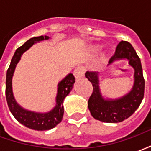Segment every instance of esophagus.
Instances as JSON below:
<instances>
[{
    "instance_id": "esophagus-1",
    "label": "esophagus",
    "mask_w": 151,
    "mask_h": 151,
    "mask_svg": "<svg viewBox=\"0 0 151 151\" xmlns=\"http://www.w3.org/2000/svg\"><path fill=\"white\" fill-rule=\"evenodd\" d=\"M73 74H74V77L76 78H82L84 76V69H82V67H77L73 72Z\"/></svg>"
}]
</instances>
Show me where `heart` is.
Returning <instances> with one entry per match:
<instances>
[{
  "mask_svg": "<svg viewBox=\"0 0 151 151\" xmlns=\"http://www.w3.org/2000/svg\"><path fill=\"white\" fill-rule=\"evenodd\" d=\"M101 60H104V57H102V59H101Z\"/></svg>",
  "mask_w": 151,
  "mask_h": 151,
  "instance_id": "b5f03b06",
  "label": "heart"
}]
</instances>
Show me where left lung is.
<instances>
[{"label":"left lung","mask_w":151,"mask_h":151,"mask_svg":"<svg viewBox=\"0 0 151 151\" xmlns=\"http://www.w3.org/2000/svg\"><path fill=\"white\" fill-rule=\"evenodd\" d=\"M127 59L134 69V84L131 91L124 97L117 99H105L103 98L99 86L98 72L86 73L93 86V92L88 100V108L95 119L106 123H118L132 116L142 101L145 91V79L143 78L142 67L139 56L133 46L127 41L118 43L115 53L108 63L116 60Z\"/></svg>","instance_id":"obj_1"}]
</instances>
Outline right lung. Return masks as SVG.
Masks as SVG:
<instances>
[{
	"instance_id": "1",
	"label": "right lung",
	"mask_w": 151,
	"mask_h": 151,
	"mask_svg": "<svg viewBox=\"0 0 151 151\" xmlns=\"http://www.w3.org/2000/svg\"><path fill=\"white\" fill-rule=\"evenodd\" d=\"M49 37L47 35H41L39 37L31 38L27 40L26 43L19 47L16 50L14 55L11 60L10 65L6 73V82H5V96L8 104L9 111H11L13 116L19 123L23 124L31 129L43 131L49 130L56 126L62 120L64 115V107L63 101L69 93L71 91L73 83L75 82V78L72 73H69L58 84V91L56 96V107L52 111L47 113H36L34 111H27L24 108H21L17 104L14 99L13 91H12V77L14 72L16 65L18 64L19 60L21 59L22 53L29 49L35 43L40 42L41 40H48Z\"/></svg>"
}]
</instances>
